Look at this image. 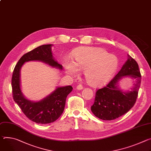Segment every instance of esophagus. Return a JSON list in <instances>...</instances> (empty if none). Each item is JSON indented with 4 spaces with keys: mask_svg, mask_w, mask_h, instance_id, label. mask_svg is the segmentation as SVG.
I'll return each mask as SVG.
<instances>
[{
    "mask_svg": "<svg viewBox=\"0 0 151 151\" xmlns=\"http://www.w3.org/2000/svg\"><path fill=\"white\" fill-rule=\"evenodd\" d=\"M76 89L78 90H81L83 89V86H81V85H78L76 86Z\"/></svg>",
    "mask_w": 151,
    "mask_h": 151,
    "instance_id": "obj_1",
    "label": "esophagus"
}]
</instances>
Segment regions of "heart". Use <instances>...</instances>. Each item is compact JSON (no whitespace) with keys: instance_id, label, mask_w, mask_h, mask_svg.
<instances>
[{"instance_id":"1","label":"heart","mask_w":151,"mask_h":151,"mask_svg":"<svg viewBox=\"0 0 151 151\" xmlns=\"http://www.w3.org/2000/svg\"><path fill=\"white\" fill-rule=\"evenodd\" d=\"M73 60L64 63L67 74L76 75L79 70H85V78L91 86H101L111 79L117 67L118 60L104 49L96 47H83L75 49Z\"/></svg>"}]
</instances>
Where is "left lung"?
<instances>
[{
  "instance_id": "left-lung-1",
  "label": "left lung",
  "mask_w": 151,
  "mask_h": 151,
  "mask_svg": "<svg viewBox=\"0 0 151 151\" xmlns=\"http://www.w3.org/2000/svg\"><path fill=\"white\" fill-rule=\"evenodd\" d=\"M133 78L135 83L131 91H123L118 86L123 78ZM141 83L139 65L128 54V60L120 70L104 88L96 93L95 100L91 106L94 115L104 120H112L127 113L134 106L138 96Z\"/></svg>"
}]
</instances>
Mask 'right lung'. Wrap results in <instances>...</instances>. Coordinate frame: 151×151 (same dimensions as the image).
Here are the masks:
<instances>
[{"label":"right lung","instance_id":"add662e5","mask_svg":"<svg viewBox=\"0 0 151 151\" xmlns=\"http://www.w3.org/2000/svg\"><path fill=\"white\" fill-rule=\"evenodd\" d=\"M52 45H45L26 53L20 58L14 69L11 84L13 99L23 113L31 120L40 124L55 121L63 114L67 95L73 90L70 86L58 87L46 98L38 101L27 99L22 93L20 84V70L26 62L37 61L62 70L63 66L53 57Z\"/></svg>","mask_w":151,"mask_h":151}]
</instances>
